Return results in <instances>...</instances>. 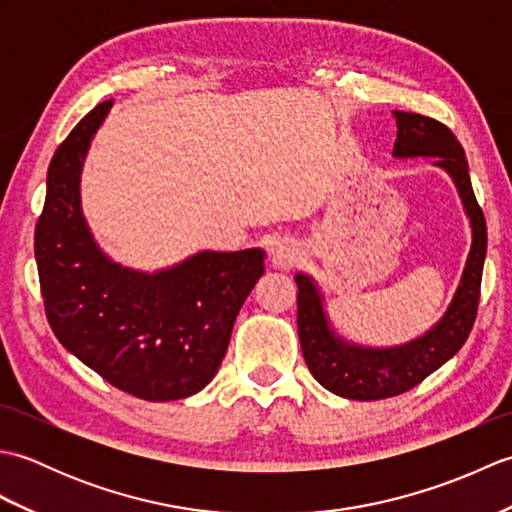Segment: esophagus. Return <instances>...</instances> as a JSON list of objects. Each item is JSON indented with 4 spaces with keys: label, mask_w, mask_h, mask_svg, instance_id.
Listing matches in <instances>:
<instances>
[{
    "label": "esophagus",
    "mask_w": 512,
    "mask_h": 512,
    "mask_svg": "<svg viewBox=\"0 0 512 512\" xmlns=\"http://www.w3.org/2000/svg\"><path fill=\"white\" fill-rule=\"evenodd\" d=\"M299 257L301 248L288 237H279L270 244V262H273L275 268H290L292 264L299 262Z\"/></svg>",
    "instance_id": "obj_1"
}]
</instances>
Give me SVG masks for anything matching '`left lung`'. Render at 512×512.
<instances>
[{
    "label": "left lung",
    "mask_w": 512,
    "mask_h": 512,
    "mask_svg": "<svg viewBox=\"0 0 512 512\" xmlns=\"http://www.w3.org/2000/svg\"><path fill=\"white\" fill-rule=\"evenodd\" d=\"M396 143L394 158H436L460 193L464 213L471 224V250L466 257L460 284L453 292L447 312L431 330L418 339L391 347H372L347 341L332 328L325 297L306 273H297V328L301 352L310 374L332 394L350 400H380L398 396L422 383L429 374L460 352L469 339L486 259V220L475 200L464 149L447 125L433 118L394 112Z\"/></svg>",
    "instance_id": "8db88e82"
}]
</instances>
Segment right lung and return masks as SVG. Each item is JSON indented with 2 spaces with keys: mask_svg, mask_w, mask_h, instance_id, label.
<instances>
[{
  "mask_svg": "<svg viewBox=\"0 0 512 512\" xmlns=\"http://www.w3.org/2000/svg\"><path fill=\"white\" fill-rule=\"evenodd\" d=\"M112 105L83 116L48 167L35 228L46 317L65 350L107 383L151 402L187 398L217 374L266 253L200 250L154 273L107 257L81 209V171Z\"/></svg>",
  "mask_w": 512,
  "mask_h": 512,
  "instance_id": "1",
  "label": "right lung"
}]
</instances>
